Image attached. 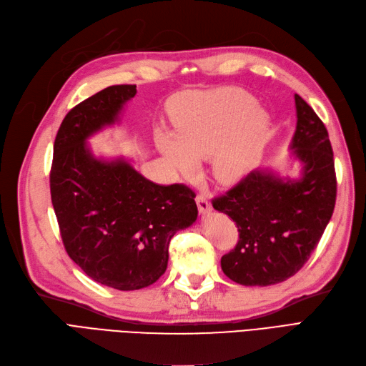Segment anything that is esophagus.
<instances>
[{
	"mask_svg": "<svg viewBox=\"0 0 366 366\" xmlns=\"http://www.w3.org/2000/svg\"><path fill=\"white\" fill-rule=\"evenodd\" d=\"M195 199H197V206H198V210L201 215H207V213L210 212V203H209L207 197L199 194V195H197Z\"/></svg>",
	"mask_w": 366,
	"mask_h": 366,
	"instance_id": "34e87169",
	"label": "esophagus"
}]
</instances>
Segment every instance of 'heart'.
I'll use <instances>...</instances> for the list:
<instances>
[{
	"label": "heart",
	"mask_w": 366,
	"mask_h": 366,
	"mask_svg": "<svg viewBox=\"0 0 366 366\" xmlns=\"http://www.w3.org/2000/svg\"><path fill=\"white\" fill-rule=\"evenodd\" d=\"M171 121L175 134L156 133L163 156L183 174L197 169V159L209 157L219 183H234L253 169L269 124L256 99L237 87L179 97Z\"/></svg>",
	"instance_id": "obj_1"
}]
</instances>
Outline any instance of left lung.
<instances>
[{
    "label": "left lung",
    "instance_id": "obj_1",
    "mask_svg": "<svg viewBox=\"0 0 366 366\" xmlns=\"http://www.w3.org/2000/svg\"><path fill=\"white\" fill-rule=\"evenodd\" d=\"M295 107L291 149L301 163L300 177L256 169L212 201L237 227L239 241L221 257V268L239 285L269 286L297 274L333 215L336 174L329 133L297 94Z\"/></svg>",
    "mask_w": 366,
    "mask_h": 366
}]
</instances>
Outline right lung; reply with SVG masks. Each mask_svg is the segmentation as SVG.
Wrapping results in <instances>:
<instances>
[{"mask_svg": "<svg viewBox=\"0 0 366 366\" xmlns=\"http://www.w3.org/2000/svg\"><path fill=\"white\" fill-rule=\"evenodd\" d=\"M136 84H117L68 112L54 141L51 201L68 256L92 280L136 291L168 267L172 236L198 217L184 184L147 180L127 160L97 159L86 141L119 119Z\"/></svg>", "mask_w": 366, "mask_h": 366, "instance_id": "right-lung-1", "label": "right lung"}]
</instances>
